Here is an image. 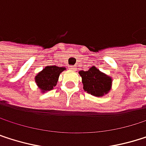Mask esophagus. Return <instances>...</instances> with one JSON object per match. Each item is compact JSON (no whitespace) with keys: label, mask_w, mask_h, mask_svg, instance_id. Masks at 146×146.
Here are the masks:
<instances>
[{"label":"esophagus","mask_w":146,"mask_h":146,"mask_svg":"<svg viewBox=\"0 0 146 146\" xmlns=\"http://www.w3.org/2000/svg\"><path fill=\"white\" fill-rule=\"evenodd\" d=\"M69 68H70L71 70H76V67H75L74 65H70V66H69Z\"/></svg>","instance_id":"1"}]
</instances>
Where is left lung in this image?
<instances>
[{"label":"left lung","instance_id":"obj_1","mask_svg":"<svg viewBox=\"0 0 146 146\" xmlns=\"http://www.w3.org/2000/svg\"><path fill=\"white\" fill-rule=\"evenodd\" d=\"M82 76L83 89L96 97H101L107 94L111 88V77L101 72L95 66L91 67L88 70L79 71Z\"/></svg>","mask_w":146,"mask_h":146}]
</instances>
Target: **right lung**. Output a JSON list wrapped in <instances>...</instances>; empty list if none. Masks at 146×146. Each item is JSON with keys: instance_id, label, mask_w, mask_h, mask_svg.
I'll use <instances>...</instances> for the list:
<instances>
[{"instance_id": "1", "label": "right lung", "mask_w": 146, "mask_h": 146, "mask_svg": "<svg viewBox=\"0 0 146 146\" xmlns=\"http://www.w3.org/2000/svg\"><path fill=\"white\" fill-rule=\"evenodd\" d=\"M64 70V67L49 65L40 71L36 76L35 81L41 92L45 93L46 91L52 90L56 86L60 73Z\"/></svg>"}]
</instances>
